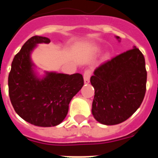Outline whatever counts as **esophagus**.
Segmentation results:
<instances>
[{
  "label": "esophagus",
  "instance_id": "esophagus-1",
  "mask_svg": "<svg viewBox=\"0 0 158 158\" xmlns=\"http://www.w3.org/2000/svg\"><path fill=\"white\" fill-rule=\"evenodd\" d=\"M90 76H91V71L89 70V69H87V70L85 71L84 73V82L85 84H89V80H90Z\"/></svg>",
  "mask_w": 158,
  "mask_h": 158
}]
</instances>
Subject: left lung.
Segmentation results:
<instances>
[{
  "label": "left lung",
  "mask_w": 158,
  "mask_h": 158,
  "mask_svg": "<svg viewBox=\"0 0 158 158\" xmlns=\"http://www.w3.org/2000/svg\"><path fill=\"white\" fill-rule=\"evenodd\" d=\"M146 79L144 56L136 47L96 68L90 78L95 89L92 112L96 120L115 125L130 118L144 99Z\"/></svg>",
  "instance_id": "8db88e82"
}]
</instances>
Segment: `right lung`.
Returning <instances> with one entry per match:
<instances>
[{
	"label": "right lung",
	"instance_id": "obj_1",
	"mask_svg": "<svg viewBox=\"0 0 158 158\" xmlns=\"http://www.w3.org/2000/svg\"><path fill=\"white\" fill-rule=\"evenodd\" d=\"M50 42L43 36L30 38L14 57L8 75V94L15 111L29 123L45 127L64 120L69 102L84 85L80 73L47 72L38 77L31 53L38 43Z\"/></svg>",
	"mask_w": 158,
	"mask_h": 158
}]
</instances>
